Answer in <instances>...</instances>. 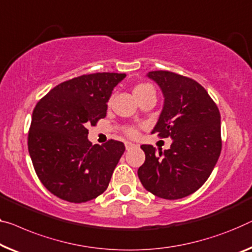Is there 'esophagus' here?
Returning <instances> with one entry per match:
<instances>
[{
    "label": "esophagus",
    "mask_w": 252,
    "mask_h": 252,
    "mask_svg": "<svg viewBox=\"0 0 252 252\" xmlns=\"http://www.w3.org/2000/svg\"><path fill=\"white\" fill-rule=\"evenodd\" d=\"M136 144H133V142H131V141H126V150H129V149H131V148H134L136 147Z\"/></svg>",
    "instance_id": "obj_1"
}]
</instances>
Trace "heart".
Listing matches in <instances>:
<instances>
[{
  "mask_svg": "<svg viewBox=\"0 0 252 252\" xmlns=\"http://www.w3.org/2000/svg\"><path fill=\"white\" fill-rule=\"evenodd\" d=\"M150 88H153V86H150L149 84H139V85H137L136 87L133 88V94H134V96H136V98L138 99L139 97L144 95V94ZM126 132L129 134V136L134 137V136H137L138 130L134 126H127L126 129Z\"/></svg>",
  "mask_w": 252,
  "mask_h": 252,
  "instance_id": "obj_1",
  "label": "heart"
}]
</instances>
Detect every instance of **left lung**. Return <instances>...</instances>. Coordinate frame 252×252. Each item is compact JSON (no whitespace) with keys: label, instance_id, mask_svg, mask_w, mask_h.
<instances>
[{"label":"left lung","instance_id":"obj_1","mask_svg":"<svg viewBox=\"0 0 252 252\" xmlns=\"http://www.w3.org/2000/svg\"><path fill=\"white\" fill-rule=\"evenodd\" d=\"M147 77L162 89L164 107L152 133L172 138L171 148L142 145L145 163L138 168L142 186L155 196L174 200L196 192L207 181L222 150L219 107L200 84L170 71Z\"/></svg>","mask_w":252,"mask_h":252}]
</instances>
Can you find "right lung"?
<instances>
[{"instance_id":"add662e5","label":"right lung","mask_w":252,"mask_h":252,"mask_svg":"<svg viewBox=\"0 0 252 252\" xmlns=\"http://www.w3.org/2000/svg\"><path fill=\"white\" fill-rule=\"evenodd\" d=\"M126 73L84 74L50 90L32 111L28 150L36 174L63 200L86 202L107 189L125 144L93 145L87 126L106 116L112 90Z\"/></svg>"}]
</instances>
